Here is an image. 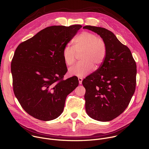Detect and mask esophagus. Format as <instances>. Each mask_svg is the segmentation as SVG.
I'll list each match as a JSON object with an SVG mask.
<instances>
[{
  "mask_svg": "<svg viewBox=\"0 0 149 149\" xmlns=\"http://www.w3.org/2000/svg\"><path fill=\"white\" fill-rule=\"evenodd\" d=\"M78 81H79V84H82V78L81 77L78 78Z\"/></svg>",
  "mask_w": 149,
  "mask_h": 149,
  "instance_id": "obj_1",
  "label": "esophagus"
}]
</instances>
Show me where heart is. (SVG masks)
<instances>
[{"mask_svg":"<svg viewBox=\"0 0 149 149\" xmlns=\"http://www.w3.org/2000/svg\"><path fill=\"white\" fill-rule=\"evenodd\" d=\"M73 47L67 45L63 49L62 56L67 66L74 64L77 54L80 55V62L69 70L71 75L84 77L90 73L95 65L98 67L103 63L107 48L104 40L93 33L84 31L72 41Z\"/></svg>","mask_w":149,"mask_h":149,"instance_id":"obj_1","label":"heart"}]
</instances>
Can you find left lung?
I'll use <instances>...</instances> for the list:
<instances>
[{"mask_svg": "<svg viewBox=\"0 0 149 149\" xmlns=\"http://www.w3.org/2000/svg\"><path fill=\"white\" fill-rule=\"evenodd\" d=\"M104 40L107 54L100 67L82 81L87 114L100 121H109L128 107L136 86L137 66L130 49L110 31L86 26Z\"/></svg>", "mask_w": 149, "mask_h": 149, "instance_id": "left-lung-1", "label": "left lung"}]
</instances>
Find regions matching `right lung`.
Returning <instances> with one entry per match:
<instances>
[{
    "instance_id": "right-lung-1",
    "label": "right lung",
    "mask_w": 149,
    "mask_h": 149,
    "mask_svg": "<svg viewBox=\"0 0 149 149\" xmlns=\"http://www.w3.org/2000/svg\"><path fill=\"white\" fill-rule=\"evenodd\" d=\"M82 28L52 26L20 43L11 62L15 95L23 109L42 121L58 117L67 95L78 86L75 76L63 80L67 72L62 51Z\"/></svg>"
}]
</instances>
